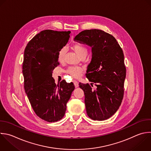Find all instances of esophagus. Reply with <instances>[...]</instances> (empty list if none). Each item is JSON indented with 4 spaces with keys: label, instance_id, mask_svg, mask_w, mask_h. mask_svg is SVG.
<instances>
[{
    "label": "esophagus",
    "instance_id": "obj_1",
    "mask_svg": "<svg viewBox=\"0 0 151 151\" xmlns=\"http://www.w3.org/2000/svg\"><path fill=\"white\" fill-rule=\"evenodd\" d=\"M73 82L74 83V84L76 87H78L79 86V85H78V82L77 81H76V80H73Z\"/></svg>",
    "mask_w": 151,
    "mask_h": 151
}]
</instances>
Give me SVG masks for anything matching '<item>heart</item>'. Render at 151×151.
Segmentation results:
<instances>
[{
  "mask_svg": "<svg viewBox=\"0 0 151 151\" xmlns=\"http://www.w3.org/2000/svg\"><path fill=\"white\" fill-rule=\"evenodd\" d=\"M73 50L76 52V53L80 57L83 55L87 54V49L83 44H76L72 46ZM67 52L65 47L61 48L58 53V60L60 62H63L64 60L65 55ZM83 68L79 67H70L67 70V73L74 78H78L81 76L83 73Z\"/></svg>",
  "mask_w": 151,
  "mask_h": 151,
  "instance_id": "b5f03b06",
  "label": "heart"
}]
</instances>
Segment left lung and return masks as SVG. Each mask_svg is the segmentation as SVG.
<instances>
[{"label": "left lung", "mask_w": 151, "mask_h": 151, "mask_svg": "<svg viewBox=\"0 0 151 151\" xmlns=\"http://www.w3.org/2000/svg\"><path fill=\"white\" fill-rule=\"evenodd\" d=\"M74 40L92 48L86 76L96 88L93 90L88 83H79L87 114L94 120H106L117 111L123 98L126 70L123 50L113 35L100 29L81 31Z\"/></svg>", "instance_id": "1"}]
</instances>
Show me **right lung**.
<instances>
[{
    "label": "right lung",
    "mask_w": 151,
    "mask_h": 151,
    "mask_svg": "<svg viewBox=\"0 0 151 151\" xmlns=\"http://www.w3.org/2000/svg\"><path fill=\"white\" fill-rule=\"evenodd\" d=\"M70 31L47 29L37 34L24 51L22 73L24 88L36 114L48 122H55L64 116L73 83L63 80L57 85L52 77L59 65L58 53L68 41Z\"/></svg>",
    "instance_id": "right-lung-1"
}]
</instances>
